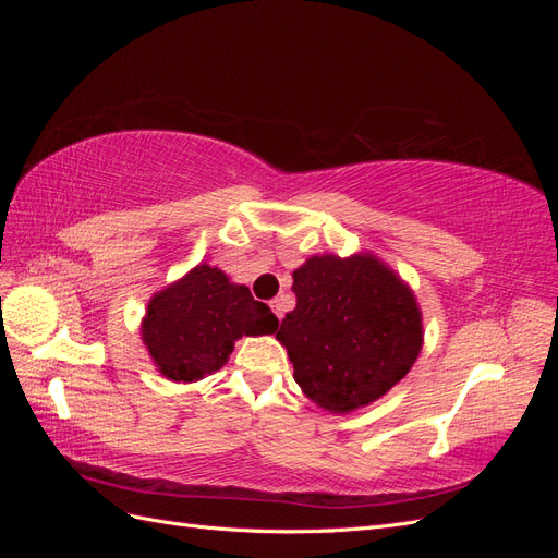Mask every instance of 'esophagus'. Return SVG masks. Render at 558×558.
<instances>
[{"label":"esophagus","instance_id":"1","mask_svg":"<svg viewBox=\"0 0 558 558\" xmlns=\"http://www.w3.org/2000/svg\"><path fill=\"white\" fill-rule=\"evenodd\" d=\"M269 307H272V312L277 314L279 320L283 318V298H275L272 302H269Z\"/></svg>","mask_w":558,"mask_h":558}]
</instances>
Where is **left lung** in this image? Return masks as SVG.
Here are the masks:
<instances>
[{"label":"left lung","mask_w":558,"mask_h":558,"mask_svg":"<svg viewBox=\"0 0 558 558\" xmlns=\"http://www.w3.org/2000/svg\"><path fill=\"white\" fill-rule=\"evenodd\" d=\"M298 305L277 340L310 400L332 414L375 402L410 373L424 326L416 298L373 253L312 256L293 272Z\"/></svg>","instance_id":"left-lung-1"}]
</instances>
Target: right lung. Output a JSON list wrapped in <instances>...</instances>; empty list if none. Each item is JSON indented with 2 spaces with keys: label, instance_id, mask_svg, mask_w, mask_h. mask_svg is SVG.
I'll return each instance as SVG.
<instances>
[{
  "label": "right lung",
  "instance_id": "obj_1",
  "mask_svg": "<svg viewBox=\"0 0 558 558\" xmlns=\"http://www.w3.org/2000/svg\"><path fill=\"white\" fill-rule=\"evenodd\" d=\"M277 326L246 286L202 263L148 302L142 340L162 377L189 384L221 369L242 335H272Z\"/></svg>",
  "mask_w": 558,
  "mask_h": 558
}]
</instances>
